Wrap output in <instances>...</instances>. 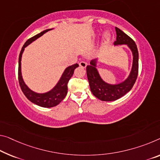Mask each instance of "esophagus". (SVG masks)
I'll return each mask as SVG.
<instances>
[{
	"label": "esophagus",
	"instance_id": "obj_1",
	"mask_svg": "<svg viewBox=\"0 0 160 160\" xmlns=\"http://www.w3.org/2000/svg\"><path fill=\"white\" fill-rule=\"evenodd\" d=\"M87 63H86L85 61H81V62L79 63V66H81V67L83 68H86V66H87Z\"/></svg>",
	"mask_w": 160,
	"mask_h": 160
}]
</instances>
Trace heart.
<instances>
[{
	"label": "heart",
	"instance_id": "1",
	"mask_svg": "<svg viewBox=\"0 0 160 160\" xmlns=\"http://www.w3.org/2000/svg\"><path fill=\"white\" fill-rule=\"evenodd\" d=\"M110 37H111V35H110L109 33H106L104 34V38L106 41H108L109 39L110 38Z\"/></svg>",
	"mask_w": 160,
	"mask_h": 160
}]
</instances>
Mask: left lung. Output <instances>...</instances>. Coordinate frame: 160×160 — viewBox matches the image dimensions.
Returning <instances> with one entry per match:
<instances>
[{
  "mask_svg": "<svg viewBox=\"0 0 160 160\" xmlns=\"http://www.w3.org/2000/svg\"><path fill=\"white\" fill-rule=\"evenodd\" d=\"M117 40L114 46L127 45L131 50L133 56L131 72L126 79L123 82L112 84L104 82L97 68L98 58L90 61V65L87 66V74L92 94L98 99L104 102L117 100L129 92L136 82L139 69V53L136 43L132 39L119 28H115Z\"/></svg>",
  "mask_w": 160,
  "mask_h": 160,
  "instance_id": "left-lung-1",
  "label": "left lung"
}]
</instances>
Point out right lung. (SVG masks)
<instances>
[{
  "label": "right lung",
  "mask_w": 160,
  "mask_h": 160,
  "mask_svg": "<svg viewBox=\"0 0 160 160\" xmlns=\"http://www.w3.org/2000/svg\"><path fill=\"white\" fill-rule=\"evenodd\" d=\"M52 29L53 28L46 29V30L41 32L40 33L34 36L33 37L31 38L30 39H28L24 43L23 47H22L18 58V81L22 92H23L24 95L26 96L27 99L29 101H31L32 103L45 108L56 107V106H57L61 101L64 99L66 94H67V85L68 81H69L70 78L73 76L75 68L78 66V63H76V64L68 66L67 68H66L64 72H63L62 75H61L59 81L56 83V85L52 89L48 91L47 92L37 93L33 92V91L30 89L28 86L26 84V83L24 82L21 73V58L22 54H23L24 51V49H25L26 46H28L29 44L33 42V41L36 40L39 37H41V36H43L46 32L52 30Z\"/></svg>",
  "instance_id": "add662e5"
}]
</instances>
